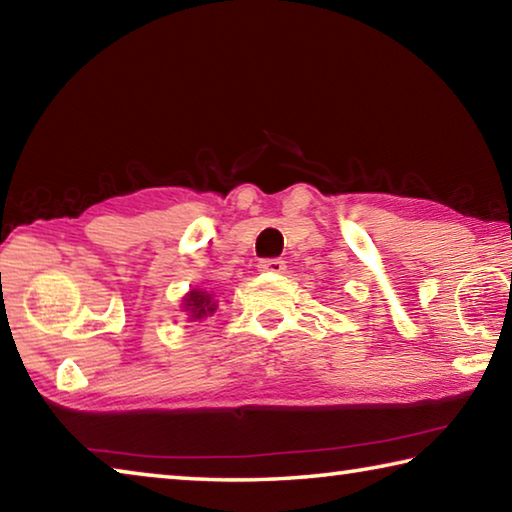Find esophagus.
<instances>
[{
	"mask_svg": "<svg viewBox=\"0 0 512 512\" xmlns=\"http://www.w3.org/2000/svg\"><path fill=\"white\" fill-rule=\"evenodd\" d=\"M257 268L262 273H275V275H280V273H284L287 271V264L282 262V259H262V262L257 264Z\"/></svg>",
	"mask_w": 512,
	"mask_h": 512,
	"instance_id": "34e87169",
	"label": "esophagus"
}]
</instances>
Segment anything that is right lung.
<instances>
[{
    "instance_id": "add662e5",
    "label": "right lung",
    "mask_w": 512,
    "mask_h": 512,
    "mask_svg": "<svg viewBox=\"0 0 512 512\" xmlns=\"http://www.w3.org/2000/svg\"><path fill=\"white\" fill-rule=\"evenodd\" d=\"M183 309L189 314V320H201L214 314L216 300L212 293H207L203 289H192L183 298Z\"/></svg>"
}]
</instances>
